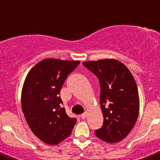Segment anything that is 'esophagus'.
Wrapping results in <instances>:
<instances>
[{"instance_id":"obj_1","label":"esophagus","mask_w":160,"mask_h":160,"mask_svg":"<svg viewBox=\"0 0 160 160\" xmlns=\"http://www.w3.org/2000/svg\"><path fill=\"white\" fill-rule=\"evenodd\" d=\"M86 116H87V112L85 111V112H84V113L81 115V116H80V117H81V119H84L85 118H86Z\"/></svg>"}]
</instances>
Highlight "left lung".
Masks as SVG:
<instances>
[{
	"label": "left lung",
	"instance_id": "left-lung-1",
	"mask_svg": "<svg viewBox=\"0 0 160 160\" xmlns=\"http://www.w3.org/2000/svg\"><path fill=\"white\" fill-rule=\"evenodd\" d=\"M98 78L104 121L95 135L108 143L123 140L132 129L139 113V96L133 76L122 62L104 59L83 62Z\"/></svg>",
	"mask_w": 160,
	"mask_h": 160
}]
</instances>
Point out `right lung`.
<instances>
[{
    "label": "right lung",
    "mask_w": 160,
    "mask_h": 160,
    "mask_svg": "<svg viewBox=\"0 0 160 160\" xmlns=\"http://www.w3.org/2000/svg\"><path fill=\"white\" fill-rule=\"evenodd\" d=\"M80 61L46 58L28 74L22 91V109L32 132L42 142L56 145L71 135L76 118L62 107L60 90Z\"/></svg>",
    "instance_id": "right-lung-1"
}]
</instances>
